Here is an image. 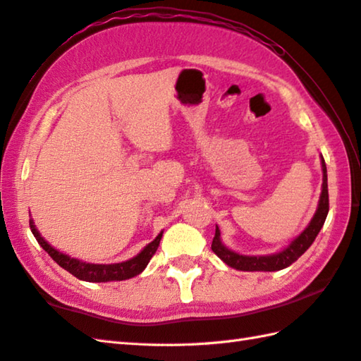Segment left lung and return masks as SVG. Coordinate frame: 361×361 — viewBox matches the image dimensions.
Wrapping results in <instances>:
<instances>
[{
	"instance_id": "8db88e82",
	"label": "left lung",
	"mask_w": 361,
	"mask_h": 361,
	"mask_svg": "<svg viewBox=\"0 0 361 361\" xmlns=\"http://www.w3.org/2000/svg\"><path fill=\"white\" fill-rule=\"evenodd\" d=\"M321 166H323V189H321L319 203L315 216L310 220L307 228L299 234L296 239L291 242L287 248L276 252L270 256H243L239 252L228 250L220 240V229L216 226V235L212 239L211 248L216 255L224 260L229 267L242 271H278L282 268H287L301 257L305 251L309 250L313 240L317 239L319 229L323 228L327 212H329V190H327V169L324 158H321Z\"/></svg>"
}]
</instances>
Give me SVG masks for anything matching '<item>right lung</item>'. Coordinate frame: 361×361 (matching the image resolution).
Wrapping results in <instances>:
<instances>
[{"mask_svg":"<svg viewBox=\"0 0 361 361\" xmlns=\"http://www.w3.org/2000/svg\"><path fill=\"white\" fill-rule=\"evenodd\" d=\"M29 226L30 231H32L34 237L37 242L40 243V247L48 252V255L56 260V262L65 268L66 271H70L75 278L80 281H87V282H109V281H124L130 279L133 276L142 273V270L147 264L150 262V259L155 255L158 247H159V240L163 237V231H161L157 239L150 242L147 247H145L140 255H136L135 257L126 260V262H119V264H90V262H83V260L74 259L71 256L65 255V252H60L54 247L46 242L40 233L37 231V228L34 225V220H29Z\"/></svg>","mask_w":361,"mask_h":361,"instance_id":"obj_1","label":"right lung"}]
</instances>
